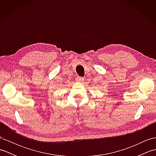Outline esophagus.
I'll return each instance as SVG.
<instances>
[{
	"label": "esophagus",
	"mask_w": 156,
	"mask_h": 156,
	"mask_svg": "<svg viewBox=\"0 0 156 156\" xmlns=\"http://www.w3.org/2000/svg\"><path fill=\"white\" fill-rule=\"evenodd\" d=\"M76 81L78 82H82L84 81V78L82 77H77L76 78Z\"/></svg>",
	"instance_id": "esophagus-1"
}]
</instances>
